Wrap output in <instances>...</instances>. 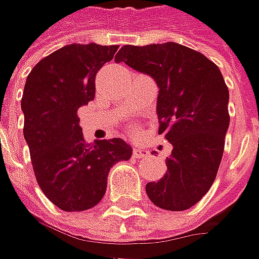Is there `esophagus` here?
I'll return each instance as SVG.
<instances>
[{
    "instance_id": "34e87169",
    "label": "esophagus",
    "mask_w": 259,
    "mask_h": 259,
    "mask_svg": "<svg viewBox=\"0 0 259 259\" xmlns=\"http://www.w3.org/2000/svg\"><path fill=\"white\" fill-rule=\"evenodd\" d=\"M133 155L136 157H145L149 155V150L145 146H135L133 147Z\"/></svg>"
}]
</instances>
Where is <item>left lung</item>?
Instances as JSON below:
<instances>
[{
	"mask_svg": "<svg viewBox=\"0 0 259 259\" xmlns=\"http://www.w3.org/2000/svg\"><path fill=\"white\" fill-rule=\"evenodd\" d=\"M114 60L156 81L159 135L174 147L165 176L146 185L147 196L162 209H189L210 189L224 155L229 92L221 70L178 42L123 46Z\"/></svg>",
	"mask_w": 259,
	"mask_h": 259,
	"instance_id": "obj_1",
	"label": "left lung"
}]
</instances>
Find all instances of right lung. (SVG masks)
<instances>
[{"mask_svg":"<svg viewBox=\"0 0 259 259\" xmlns=\"http://www.w3.org/2000/svg\"><path fill=\"white\" fill-rule=\"evenodd\" d=\"M117 46L70 44L44 57L24 85V138L38 186L57 208L81 212L102 201L114 163L133 149L123 139L84 142L77 110L96 93V74Z\"/></svg>","mask_w":259,"mask_h":259,"instance_id":"right-lung-1","label":"right lung"}]
</instances>
